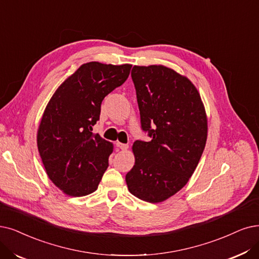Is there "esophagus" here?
Segmentation results:
<instances>
[{
  "mask_svg": "<svg viewBox=\"0 0 259 259\" xmlns=\"http://www.w3.org/2000/svg\"><path fill=\"white\" fill-rule=\"evenodd\" d=\"M116 147L117 148H119L120 150H122V151H125V150H127L128 149V144H126V143H121V142H117L116 143Z\"/></svg>",
  "mask_w": 259,
  "mask_h": 259,
  "instance_id": "1",
  "label": "esophagus"
}]
</instances>
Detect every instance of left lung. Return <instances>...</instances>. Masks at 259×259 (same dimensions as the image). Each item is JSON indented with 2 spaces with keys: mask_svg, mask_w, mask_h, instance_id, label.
<instances>
[{
  "mask_svg": "<svg viewBox=\"0 0 259 259\" xmlns=\"http://www.w3.org/2000/svg\"><path fill=\"white\" fill-rule=\"evenodd\" d=\"M141 130L150 141L133 144L135 164L126 174L130 192L159 203L180 191L198 165L207 139V118L192 82L163 66H134Z\"/></svg>",
  "mask_w": 259,
  "mask_h": 259,
  "instance_id": "8db88e82",
  "label": "left lung"
}]
</instances>
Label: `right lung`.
I'll use <instances>...</instances> for the list:
<instances>
[{"label": "right lung", "mask_w": 259, "mask_h": 259, "mask_svg": "<svg viewBox=\"0 0 259 259\" xmlns=\"http://www.w3.org/2000/svg\"><path fill=\"white\" fill-rule=\"evenodd\" d=\"M131 68L98 61L81 65L48 103L38 151L48 177L66 194L84 196L98 189L113 147L92 126L100 120L102 101L127 79Z\"/></svg>", "instance_id": "1"}]
</instances>
